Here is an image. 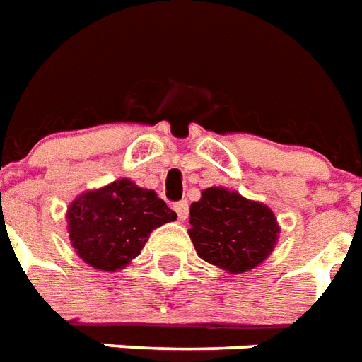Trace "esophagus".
<instances>
[{
  "label": "esophagus",
  "mask_w": 362,
  "mask_h": 362,
  "mask_svg": "<svg viewBox=\"0 0 362 362\" xmlns=\"http://www.w3.org/2000/svg\"><path fill=\"white\" fill-rule=\"evenodd\" d=\"M175 211H177V217L181 221H185L189 217V202L187 200H181V202L175 204Z\"/></svg>",
  "instance_id": "obj_1"
}]
</instances>
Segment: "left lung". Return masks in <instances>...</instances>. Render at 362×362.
I'll list each match as a JSON object with an SVG mask.
<instances>
[{
  "instance_id": "left-lung-1",
  "label": "left lung",
  "mask_w": 362,
  "mask_h": 362,
  "mask_svg": "<svg viewBox=\"0 0 362 362\" xmlns=\"http://www.w3.org/2000/svg\"><path fill=\"white\" fill-rule=\"evenodd\" d=\"M191 236L197 254L230 274L252 271L276 246L281 225L263 202L225 187L204 189L191 204Z\"/></svg>"
}]
</instances>
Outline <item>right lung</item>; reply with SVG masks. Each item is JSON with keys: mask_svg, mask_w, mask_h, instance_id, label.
<instances>
[{"mask_svg": "<svg viewBox=\"0 0 362 362\" xmlns=\"http://www.w3.org/2000/svg\"><path fill=\"white\" fill-rule=\"evenodd\" d=\"M175 219L177 214L156 192L129 179L81 192L66 210L74 252L89 267L107 273L129 265L145 248L152 230Z\"/></svg>", "mask_w": 362, "mask_h": 362, "instance_id": "1", "label": "right lung"}]
</instances>
